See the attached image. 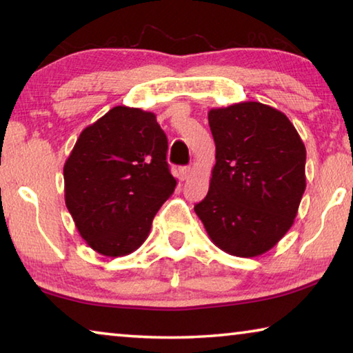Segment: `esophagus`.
Wrapping results in <instances>:
<instances>
[{
	"instance_id": "34e87169",
	"label": "esophagus",
	"mask_w": 353,
	"mask_h": 353,
	"mask_svg": "<svg viewBox=\"0 0 353 353\" xmlns=\"http://www.w3.org/2000/svg\"><path fill=\"white\" fill-rule=\"evenodd\" d=\"M179 172H181V177L185 181V179H188L191 176V172H193V168H191V166H182V168L179 170Z\"/></svg>"
}]
</instances>
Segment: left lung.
<instances>
[{
	"mask_svg": "<svg viewBox=\"0 0 353 353\" xmlns=\"http://www.w3.org/2000/svg\"><path fill=\"white\" fill-rule=\"evenodd\" d=\"M216 163L194 205L214 246L235 256L268 252L291 229L305 191V145L283 112L246 101L210 109Z\"/></svg>",
	"mask_w": 353,
	"mask_h": 353,
	"instance_id": "obj_1",
	"label": "left lung"
}]
</instances>
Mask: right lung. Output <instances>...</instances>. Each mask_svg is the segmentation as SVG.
<instances>
[{"label": "right lung", "mask_w": 353, "mask_h": 353, "mask_svg": "<svg viewBox=\"0 0 353 353\" xmlns=\"http://www.w3.org/2000/svg\"><path fill=\"white\" fill-rule=\"evenodd\" d=\"M168 140L155 113L117 105L82 130L63 165L65 204L98 254L124 256L146 241L174 193Z\"/></svg>", "instance_id": "add662e5"}]
</instances>
